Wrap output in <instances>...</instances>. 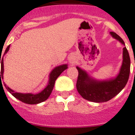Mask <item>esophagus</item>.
<instances>
[{"label":"esophagus","instance_id":"34e87169","mask_svg":"<svg viewBox=\"0 0 135 135\" xmlns=\"http://www.w3.org/2000/svg\"><path fill=\"white\" fill-rule=\"evenodd\" d=\"M70 64H71L72 65H74V59H70Z\"/></svg>","mask_w":135,"mask_h":135}]
</instances>
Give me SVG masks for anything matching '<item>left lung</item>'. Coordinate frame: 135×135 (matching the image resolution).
Returning a JSON list of instances; mask_svg holds the SVG:
<instances>
[{
  "label": "left lung",
  "instance_id": "left-lung-1",
  "mask_svg": "<svg viewBox=\"0 0 135 135\" xmlns=\"http://www.w3.org/2000/svg\"><path fill=\"white\" fill-rule=\"evenodd\" d=\"M112 36L124 45L123 40L116 33L110 32ZM78 76L76 82V89L78 93L88 101L102 103L109 101L124 88L128 80L131 69V59L126 47L123 48V62L120 73L115 79L97 81L90 78L85 71L76 68Z\"/></svg>",
  "mask_w": 135,
  "mask_h": 135
}]
</instances>
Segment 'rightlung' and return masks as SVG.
I'll return each mask as SVG.
<instances>
[{"instance_id":"add662e5","label":"right lung","mask_w":135,"mask_h":135,"mask_svg":"<svg viewBox=\"0 0 135 135\" xmlns=\"http://www.w3.org/2000/svg\"><path fill=\"white\" fill-rule=\"evenodd\" d=\"M10 45L7 46V48L6 49L5 52L6 53L7 51H9ZM1 62V70L0 71V80L1 81V78H3V71H4V66H3V59H0V64ZM68 68L67 65H62L60 66H58L54 69L53 71H51V74H50L49 78V82L48 86L44 89L41 93L36 94V95H33L31 93L27 94H23L20 93H16V92L13 91L11 89H9V87L7 86L4 83V86L6 89L8 90V91L11 94L13 97H15V98L19 99L20 101H22L25 103H27V104H37V103H41L43 102L45 100H46L49 98V97L50 96L51 93H52V90L53 89V87L55 85V82L56 79L59 77V75L63 72L65 70ZM1 75V77H0V75Z\"/></svg>"}]
</instances>
